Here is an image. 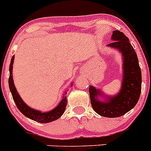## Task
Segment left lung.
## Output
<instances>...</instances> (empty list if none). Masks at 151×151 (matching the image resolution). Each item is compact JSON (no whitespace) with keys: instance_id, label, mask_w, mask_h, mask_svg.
<instances>
[{"instance_id":"8db88e82","label":"left lung","mask_w":151,"mask_h":151,"mask_svg":"<svg viewBox=\"0 0 151 151\" xmlns=\"http://www.w3.org/2000/svg\"><path fill=\"white\" fill-rule=\"evenodd\" d=\"M112 39L114 42L108 46L120 50L124 56L122 89L106 102L98 101V96L102 94L93 86H89V95L91 106L97 113L107 118H117L129 112L138 103L142 91V72L137 54L129 39L122 32L115 30Z\"/></svg>"}]
</instances>
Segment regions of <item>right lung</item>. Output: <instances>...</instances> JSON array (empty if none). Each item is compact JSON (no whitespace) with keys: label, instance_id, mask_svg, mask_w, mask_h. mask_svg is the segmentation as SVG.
I'll list each match as a JSON object with an SVG mask.
<instances>
[{"label":"right lung","instance_id":"obj_1","mask_svg":"<svg viewBox=\"0 0 151 151\" xmlns=\"http://www.w3.org/2000/svg\"><path fill=\"white\" fill-rule=\"evenodd\" d=\"M14 61V56L11 59V63L9 65V86L12 93V98L15 101L16 106L19 111L26 117L29 118V119H32L33 121L39 122V123H49V122H53L60 118L65 112L66 105H67V97H63V100L53 110L47 112H42L40 111L35 110L33 109H31L25 103L22 101L21 97L18 95V91L15 88V85L13 83V80H12V64Z\"/></svg>","mask_w":151,"mask_h":151}]
</instances>
